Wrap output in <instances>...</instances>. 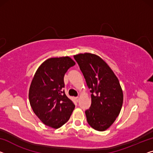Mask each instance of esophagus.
Instances as JSON below:
<instances>
[{
    "instance_id": "esophagus-1",
    "label": "esophagus",
    "mask_w": 153,
    "mask_h": 153,
    "mask_svg": "<svg viewBox=\"0 0 153 153\" xmlns=\"http://www.w3.org/2000/svg\"><path fill=\"white\" fill-rule=\"evenodd\" d=\"M79 100V97H76V100L77 102H78Z\"/></svg>"
}]
</instances>
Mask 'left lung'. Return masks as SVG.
<instances>
[{
  "label": "left lung",
  "mask_w": 153,
  "mask_h": 153,
  "mask_svg": "<svg viewBox=\"0 0 153 153\" xmlns=\"http://www.w3.org/2000/svg\"><path fill=\"white\" fill-rule=\"evenodd\" d=\"M90 88L91 105L85 111L88 124L98 131L108 129L120 113L123 91L119 79L104 60L95 54L74 56Z\"/></svg>",
  "instance_id": "1"
}]
</instances>
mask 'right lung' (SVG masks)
Wrapping results in <instances>:
<instances>
[{
    "label": "right lung",
    "instance_id": "1",
    "mask_svg": "<svg viewBox=\"0 0 153 153\" xmlns=\"http://www.w3.org/2000/svg\"><path fill=\"white\" fill-rule=\"evenodd\" d=\"M75 65L69 56L49 58L41 64L31 81L29 91L31 108L43 124L53 128L65 124L75 108L62 90L65 74Z\"/></svg>",
    "mask_w": 153,
    "mask_h": 153
}]
</instances>
